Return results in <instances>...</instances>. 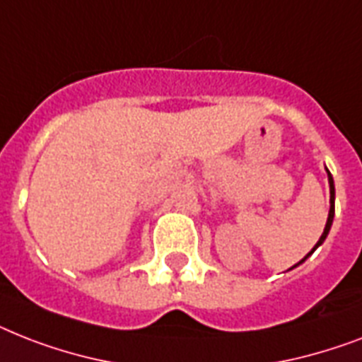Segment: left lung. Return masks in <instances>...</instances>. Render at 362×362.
<instances>
[{
	"mask_svg": "<svg viewBox=\"0 0 362 362\" xmlns=\"http://www.w3.org/2000/svg\"><path fill=\"white\" fill-rule=\"evenodd\" d=\"M325 170H327V168H325ZM327 175H329V189H331V209H329V216H327V224H325V230H323V233H322V237H320V241L316 243V247L312 248L310 252L306 254L305 258L300 259L299 263H296V265H293V267H297V265H300V263L305 262L306 258H308V256H310L312 252H314V250H316L317 247H320V245H322L323 241H325V237L329 235V230H331V226H332V218H334V183H332V175H331V172H329L327 170ZM291 267V269H293Z\"/></svg>",
	"mask_w": 362,
	"mask_h": 362,
	"instance_id": "1",
	"label": "left lung"
}]
</instances>
